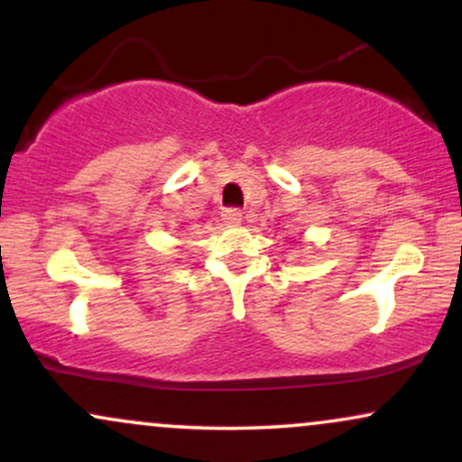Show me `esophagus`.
Masks as SVG:
<instances>
[{"label": "esophagus", "mask_w": 462, "mask_h": 462, "mask_svg": "<svg viewBox=\"0 0 462 462\" xmlns=\"http://www.w3.org/2000/svg\"><path fill=\"white\" fill-rule=\"evenodd\" d=\"M221 217H224V221L227 226H238L243 219V213L238 208H226L224 213H221Z\"/></svg>", "instance_id": "obj_1"}]
</instances>
